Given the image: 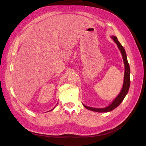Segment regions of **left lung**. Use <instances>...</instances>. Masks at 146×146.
I'll use <instances>...</instances> for the list:
<instances>
[{
  "label": "left lung",
  "mask_w": 146,
  "mask_h": 146,
  "mask_svg": "<svg viewBox=\"0 0 146 146\" xmlns=\"http://www.w3.org/2000/svg\"><path fill=\"white\" fill-rule=\"evenodd\" d=\"M111 38L113 39V41L115 42V43L117 44L119 50H120L122 58L123 61V63H124V67H125V71H124V77H123V86L121 89V92H119V94L117 95L116 98L113 100L112 102L107 107L105 108H93V107H90L84 105L83 104V105L85 107L86 109L91 110L92 111H96L98 113H107L111 111L114 109H115L117 107L121 104L122 102L123 101V99L125 98V97L128 93V91H129L130 85V66L129 64L128 63L127 58V55L126 52L124 49V48L121 44V43L119 42L117 40V38L115 36H112Z\"/></svg>",
  "instance_id": "8db88e82"
}]
</instances>
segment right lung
<instances>
[{"mask_svg":"<svg viewBox=\"0 0 146 146\" xmlns=\"http://www.w3.org/2000/svg\"><path fill=\"white\" fill-rule=\"evenodd\" d=\"M55 107H54V108H53V109H52V110H50V111H52V110H54V108H55Z\"/></svg>","mask_w":146,"mask_h":146,"instance_id":"add662e5","label":"right lung"}]
</instances>
